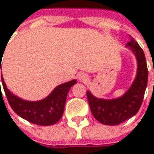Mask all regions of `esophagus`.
<instances>
[{"instance_id": "esophagus-1", "label": "esophagus", "mask_w": 154, "mask_h": 154, "mask_svg": "<svg viewBox=\"0 0 154 154\" xmlns=\"http://www.w3.org/2000/svg\"><path fill=\"white\" fill-rule=\"evenodd\" d=\"M78 79H79V81H80V82L85 83V82H86V81H87L88 77H87V76H86V74H85V73H81V74H79V76H78Z\"/></svg>"}]
</instances>
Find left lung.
I'll list each match as a JSON object with an SVG mask.
<instances>
[{"label": "left lung", "instance_id": "obj_1", "mask_svg": "<svg viewBox=\"0 0 154 154\" xmlns=\"http://www.w3.org/2000/svg\"><path fill=\"white\" fill-rule=\"evenodd\" d=\"M137 60V73L129 88L119 97L104 99L94 96L89 90L86 92L88 103L94 117L102 124L119 125L138 112L142 105L148 81V69L143 51L129 35L126 45Z\"/></svg>", "mask_w": 154, "mask_h": 154}]
</instances>
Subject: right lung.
Wrapping results in <instances>:
<instances>
[{
  "label": "right lung",
  "instance_id": "add662e5",
  "mask_svg": "<svg viewBox=\"0 0 154 154\" xmlns=\"http://www.w3.org/2000/svg\"><path fill=\"white\" fill-rule=\"evenodd\" d=\"M2 53H4V51ZM2 53L0 54V60H2ZM1 64L2 61L0 62V72H2ZM2 83L11 107L19 117L35 125L51 126L56 124L61 119L69 91L70 87L77 83V79L57 85L48 96L39 101L24 100L11 93L4 82L2 74Z\"/></svg>",
  "mask_w": 154,
  "mask_h": 154
}]
</instances>
